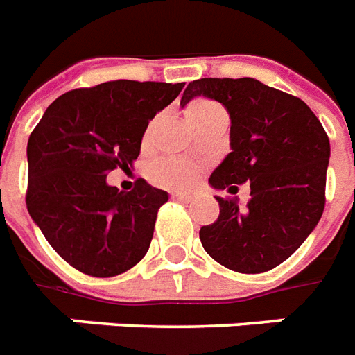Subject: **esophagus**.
Masks as SVG:
<instances>
[{
    "mask_svg": "<svg viewBox=\"0 0 355 355\" xmlns=\"http://www.w3.org/2000/svg\"><path fill=\"white\" fill-rule=\"evenodd\" d=\"M173 199L182 200V202H191L195 197H193V195H189V193H173Z\"/></svg>",
    "mask_w": 355,
    "mask_h": 355,
    "instance_id": "obj_1",
    "label": "esophagus"
}]
</instances>
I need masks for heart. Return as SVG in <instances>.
<instances>
[{
	"label": "heart",
	"mask_w": 355,
	"mask_h": 355,
	"mask_svg": "<svg viewBox=\"0 0 355 355\" xmlns=\"http://www.w3.org/2000/svg\"><path fill=\"white\" fill-rule=\"evenodd\" d=\"M216 112H223V108L217 103L208 101V99H195L186 107V119H188L189 127H193ZM150 132H153V123L145 130L144 144L149 141ZM195 175L197 171L193 167L180 160H162L153 167V177L156 182L169 186V188H188L189 184H193Z\"/></svg>",
	"instance_id": "b5f03b06"
}]
</instances>
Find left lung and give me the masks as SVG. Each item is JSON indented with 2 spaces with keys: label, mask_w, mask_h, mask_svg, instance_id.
<instances>
[{
  "label": "left lung",
  "mask_w": 355,
  "mask_h": 355,
  "mask_svg": "<svg viewBox=\"0 0 355 355\" xmlns=\"http://www.w3.org/2000/svg\"><path fill=\"white\" fill-rule=\"evenodd\" d=\"M199 96L221 103L232 123V150L208 182L232 195L239 184H250L245 208L237 197H216L219 217L200 228V243L217 263L236 272L275 269L322 216L330 139L302 99L250 77L193 80L180 105Z\"/></svg>",
  "instance_id": "obj_1"
}]
</instances>
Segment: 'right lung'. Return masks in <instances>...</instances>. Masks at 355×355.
Returning a JSON list of instances; mask_svg holds the SVG:
<instances>
[{
  "mask_svg": "<svg viewBox=\"0 0 355 355\" xmlns=\"http://www.w3.org/2000/svg\"><path fill=\"white\" fill-rule=\"evenodd\" d=\"M184 83L108 80L66 92L47 107L27 144V210L60 258L97 278L121 275L149 250L169 195L144 178L132 191L108 186L132 166L145 128Z\"/></svg>",
  "mask_w": 355,
  "mask_h": 355,
  "instance_id": "1",
  "label": "right lung"
}]
</instances>
